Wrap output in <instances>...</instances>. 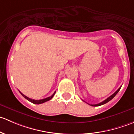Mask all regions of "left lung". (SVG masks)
<instances>
[{"label": "left lung", "mask_w": 134, "mask_h": 134, "mask_svg": "<svg viewBox=\"0 0 134 134\" xmlns=\"http://www.w3.org/2000/svg\"><path fill=\"white\" fill-rule=\"evenodd\" d=\"M121 87H120L119 88L118 90H117V91H115V92L113 93V94H111V95L110 97H109L108 98H106V100H104V101H102V102H100V103L97 104H90V105H91V106H101V105H103V104H104L107 103V102H108L109 101H110L112 99V98H114L116 94H117V93H118L119 91V90H120V89H121ZM84 102H85V101H84Z\"/></svg>", "instance_id": "1"}]
</instances>
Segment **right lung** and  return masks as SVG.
I'll return each mask as SVG.
<instances>
[{"instance_id":"obj_1","label":"right lung","mask_w":134,"mask_h":134,"mask_svg":"<svg viewBox=\"0 0 134 134\" xmlns=\"http://www.w3.org/2000/svg\"><path fill=\"white\" fill-rule=\"evenodd\" d=\"M19 92H20V91H19ZM20 93H21V92H20ZM55 93H56V91H55V92L53 93V94H52V96H51V97H47V98H44V99H41V100H34V99H32V98H28V97H27L26 96H25V94H23L22 93H21V94H22V95L24 97H25L26 99H27L28 101H30V102H32V103L35 104H40L44 103V102H47V101L50 100H51V98H52V97H54V95L55 94Z\"/></svg>"}]
</instances>
